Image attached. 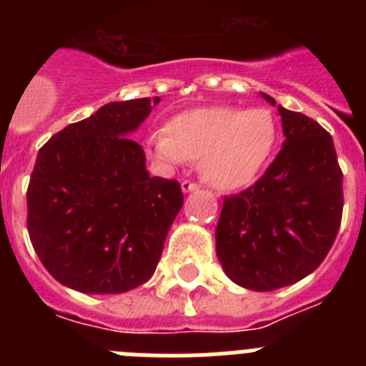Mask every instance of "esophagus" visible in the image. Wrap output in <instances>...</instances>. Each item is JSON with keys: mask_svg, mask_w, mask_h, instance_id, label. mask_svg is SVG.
I'll list each match as a JSON object with an SVG mask.
<instances>
[{"mask_svg": "<svg viewBox=\"0 0 366 366\" xmlns=\"http://www.w3.org/2000/svg\"><path fill=\"white\" fill-rule=\"evenodd\" d=\"M181 189H183V192H192V190H198L199 185L196 183V181L185 179V181H181Z\"/></svg>", "mask_w": 366, "mask_h": 366, "instance_id": "esophagus-1", "label": "esophagus"}]
</instances>
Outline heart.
<instances>
[{
    "label": "heart",
    "instance_id": "obj_1",
    "mask_svg": "<svg viewBox=\"0 0 366 366\" xmlns=\"http://www.w3.org/2000/svg\"><path fill=\"white\" fill-rule=\"evenodd\" d=\"M277 143L279 122L267 108L205 106L177 113L150 147L161 163L199 161L209 185L240 190L260 176Z\"/></svg>",
    "mask_w": 366,
    "mask_h": 366
}]
</instances>
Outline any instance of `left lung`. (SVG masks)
<instances>
[{
  "label": "left lung",
  "instance_id": "8db88e82",
  "mask_svg": "<svg viewBox=\"0 0 366 366\" xmlns=\"http://www.w3.org/2000/svg\"><path fill=\"white\" fill-rule=\"evenodd\" d=\"M279 113L282 150L254 185L225 196L216 227L223 271L253 292H273L313 273L342 218V172L332 135L302 113L282 106Z\"/></svg>",
  "mask_w": 366,
  "mask_h": 366
}]
</instances>
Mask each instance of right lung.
I'll list each match as a JSON object with an SVG mask.
<instances>
[{
    "mask_svg": "<svg viewBox=\"0 0 366 366\" xmlns=\"http://www.w3.org/2000/svg\"><path fill=\"white\" fill-rule=\"evenodd\" d=\"M159 97L109 102L40 148L27 231L44 267L82 293H124L154 274L183 205L176 179L150 177L132 132Z\"/></svg>",
    "mask_w": 366,
    "mask_h": 366,
    "instance_id": "1",
    "label": "right lung"
}]
</instances>
